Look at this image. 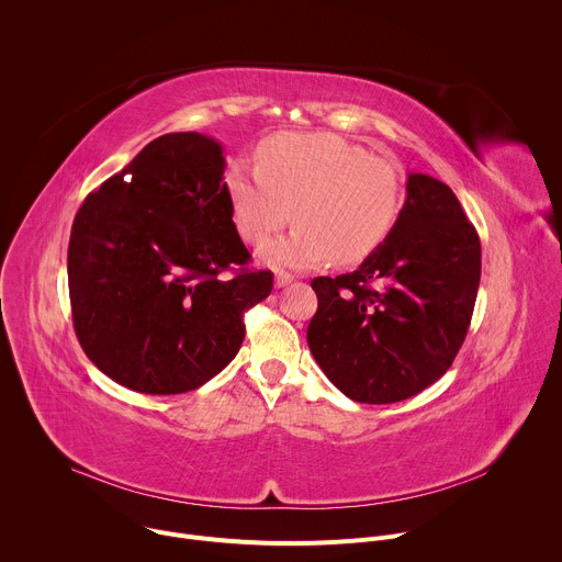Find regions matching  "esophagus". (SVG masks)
Listing matches in <instances>:
<instances>
[{"instance_id": "1", "label": "esophagus", "mask_w": 562, "mask_h": 562, "mask_svg": "<svg viewBox=\"0 0 562 562\" xmlns=\"http://www.w3.org/2000/svg\"><path fill=\"white\" fill-rule=\"evenodd\" d=\"M291 282H293V276H291V273H284V271L276 273V286H278V289H282V286H289Z\"/></svg>"}]
</instances>
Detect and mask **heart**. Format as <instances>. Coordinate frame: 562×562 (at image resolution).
I'll return each mask as SVG.
<instances>
[{
    "label": "heart",
    "mask_w": 562,
    "mask_h": 562,
    "mask_svg": "<svg viewBox=\"0 0 562 562\" xmlns=\"http://www.w3.org/2000/svg\"><path fill=\"white\" fill-rule=\"evenodd\" d=\"M258 169L231 167L224 191L245 243L265 247L291 217L297 226L260 260L276 269L353 265L371 256L405 209V180L391 159L334 133H278L260 142Z\"/></svg>",
    "instance_id": "b5f03b06"
}]
</instances>
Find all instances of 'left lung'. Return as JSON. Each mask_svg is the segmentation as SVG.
<instances>
[{
  "label": "left lung",
  "instance_id": "left-lung-1",
  "mask_svg": "<svg viewBox=\"0 0 562 562\" xmlns=\"http://www.w3.org/2000/svg\"><path fill=\"white\" fill-rule=\"evenodd\" d=\"M480 284V239L453 191L409 173L403 215L353 271L315 278L308 349L356 403L407 400L447 373Z\"/></svg>",
  "mask_w": 562,
  "mask_h": 562
}]
</instances>
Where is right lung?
Instances as JSON below:
<instances>
[{"instance_id": "obj_1", "label": "right lung", "mask_w": 562, "mask_h": 562, "mask_svg": "<svg viewBox=\"0 0 562 562\" xmlns=\"http://www.w3.org/2000/svg\"><path fill=\"white\" fill-rule=\"evenodd\" d=\"M222 144L202 133L148 142L79 206L68 243L72 327L117 384L184 393L217 375L245 340V311L271 271L249 251L224 191Z\"/></svg>"}]
</instances>
